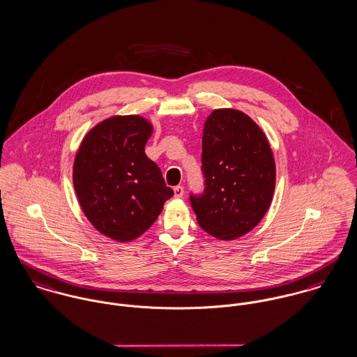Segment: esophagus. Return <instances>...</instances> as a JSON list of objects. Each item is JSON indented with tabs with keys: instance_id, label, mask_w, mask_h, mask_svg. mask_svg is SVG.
<instances>
[{
	"instance_id": "1",
	"label": "esophagus",
	"mask_w": 357,
	"mask_h": 357,
	"mask_svg": "<svg viewBox=\"0 0 357 357\" xmlns=\"http://www.w3.org/2000/svg\"><path fill=\"white\" fill-rule=\"evenodd\" d=\"M183 192H185V190H183L182 186H175V188H174V197H175V198H182V197H183Z\"/></svg>"
}]
</instances>
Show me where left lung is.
Here are the masks:
<instances>
[{"label":"left lung","mask_w":357,"mask_h":357,"mask_svg":"<svg viewBox=\"0 0 357 357\" xmlns=\"http://www.w3.org/2000/svg\"><path fill=\"white\" fill-rule=\"evenodd\" d=\"M202 171L205 192L190 201L205 232L234 241L264 219L275 194V158L266 135L243 111L218 109L206 118Z\"/></svg>","instance_id":"obj_1"}]
</instances>
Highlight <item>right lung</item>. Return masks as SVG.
<instances>
[{
  "label": "right lung",
  "instance_id": "add662e5",
  "mask_svg": "<svg viewBox=\"0 0 357 357\" xmlns=\"http://www.w3.org/2000/svg\"><path fill=\"white\" fill-rule=\"evenodd\" d=\"M153 125L139 115H114L82 138L73 186L88 221L115 242L141 236L174 195L160 168L145 155Z\"/></svg>",
  "mask_w": 357,
  "mask_h": 357
}]
</instances>
